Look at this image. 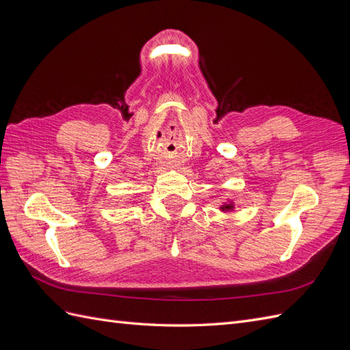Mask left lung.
Instances as JSON below:
<instances>
[{
    "mask_svg": "<svg viewBox=\"0 0 350 350\" xmlns=\"http://www.w3.org/2000/svg\"><path fill=\"white\" fill-rule=\"evenodd\" d=\"M234 208H235V204L232 203V201H228V203H224L220 206V210L224 211V213H228V211H232Z\"/></svg>",
    "mask_w": 350,
    "mask_h": 350,
    "instance_id": "obj_1",
    "label": "left lung"
}]
</instances>
